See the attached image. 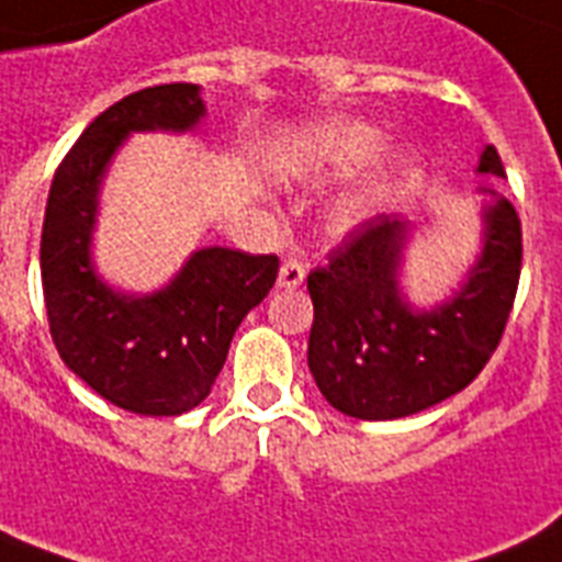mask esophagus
Masks as SVG:
<instances>
[{
    "mask_svg": "<svg viewBox=\"0 0 562 562\" xmlns=\"http://www.w3.org/2000/svg\"><path fill=\"white\" fill-rule=\"evenodd\" d=\"M303 280H305L303 262H296V259L282 262L280 277H277V285H280V289H296V285H303Z\"/></svg>",
    "mask_w": 562,
    "mask_h": 562,
    "instance_id": "obj_1",
    "label": "esophagus"
}]
</instances>
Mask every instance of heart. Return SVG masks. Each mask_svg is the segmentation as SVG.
Returning <instances> with one entry per match:
<instances>
[{
    "label": "heart",
    "instance_id": "1",
    "mask_svg": "<svg viewBox=\"0 0 562 562\" xmlns=\"http://www.w3.org/2000/svg\"><path fill=\"white\" fill-rule=\"evenodd\" d=\"M385 148V136L366 122L334 120L317 125L296 143V157L305 168L331 177H346ZM417 179V159L412 154H400L394 162L371 173L360 188H353L331 209V225L337 231H357L374 216L385 214L403 200Z\"/></svg>",
    "mask_w": 562,
    "mask_h": 562
}]
</instances>
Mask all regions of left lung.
Wrapping results in <instances>:
<instances>
[{
    "label": "left lung",
    "mask_w": 562,
    "mask_h": 562,
    "mask_svg": "<svg viewBox=\"0 0 562 562\" xmlns=\"http://www.w3.org/2000/svg\"><path fill=\"white\" fill-rule=\"evenodd\" d=\"M477 173L506 177L494 145ZM483 205L480 254L446 303L417 308L400 285L414 237L403 216H374L308 273V369L323 397L357 419H400L449 400L497 348L520 282V216L506 196Z\"/></svg>",
    "instance_id": "left-lung-1"
}]
</instances>
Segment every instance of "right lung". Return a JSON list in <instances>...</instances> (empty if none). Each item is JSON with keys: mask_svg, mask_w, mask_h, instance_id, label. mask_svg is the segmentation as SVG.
<instances>
[{"mask_svg": "<svg viewBox=\"0 0 562 562\" xmlns=\"http://www.w3.org/2000/svg\"><path fill=\"white\" fill-rule=\"evenodd\" d=\"M202 116V88L191 82L120 99L56 168L42 223V291L56 351L99 397L145 417H177L209 397L234 331L266 300L280 268L273 254L211 245L154 294L116 291L97 273L99 188L116 150L143 131L188 134Z\"/></svg>", "mask_w": 562, "mask_h": 562, "instance_id": "add662e5", "label": "right lung"}]
</instances>
